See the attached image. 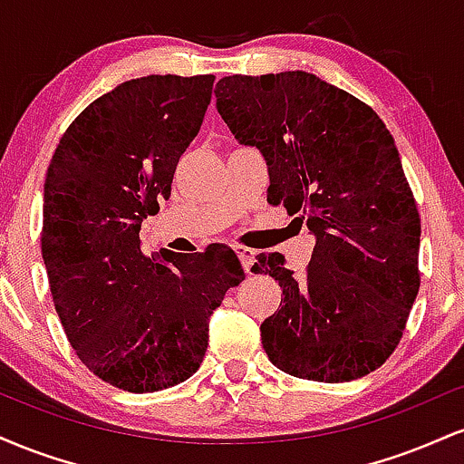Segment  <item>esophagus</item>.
Listing matches in <instances>:
<instances>
[{"label":"esophagus","instance_id":"obj_1","mask_svg":"<svg viewBox=\"0 0 464 464\" xmlns=\"http://www.w3.org/2000/svg\"><path fill=\"white\" fill-rule=\"evenodd\" d=\"M236 253H237L239 262H242V266H244V270L248 273L250 266H253V259H255V250L248 246H236Z\"/></svg>","mask_w":464,"mask_h":464}]
</instances>
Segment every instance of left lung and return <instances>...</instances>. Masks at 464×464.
<instances>
[{
    "instance_id": "8db88e82",
    "label": "left lung",
    "mask_w": 464,
    "mask_h": 464,
    "mask_svg": "<svg viewBox=\"0 0 464 464\" xmlns=\"http://www.w3.org/2000/svg\"><path fill=\"white\" fill-rule=\"evenodd\" d=\"M216 98L233 135L264 152L270 205L316 236L303 276L279 253L250 268L284 292L259 327L264 351L301 380L369 375L397 349L420 285V218L395 140L369 104L307 72L227 76Z\"/></svg>"
}]
</instances>
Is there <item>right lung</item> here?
<instances>
[{
  "mask_svg": "<svg viewBox=\"0 0 464 464\" xmlns=\"http://www.w3.org/2000/svg\"><path fill=\"white\" fill-rule=\"evenodd\" d=\"M216 76H146L100 95L63 132L45 174L41 253L76 355L106 384L154 392L189 380L209 316L244 281L222 244L141 253L140 228L172 194Z\"/></svg>",
  "mask_w": 464,
  "mask_h": 464,
  "instance_id": "right-lung-1",
  "label": "right lung"
}]
</instances>
